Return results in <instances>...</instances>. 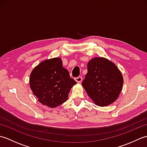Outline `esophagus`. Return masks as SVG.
<instances>
[{
  "label": "esophagus",
  "mask_w": 147,
  "mask_h": 147,
  "mask_svg": "<svg viewBox=\"0 0 147 147\" xmlns=\"http://www.w3.org/2000/svg\"><path fill=\"white\" fill-rule=\"evenodd\" d=\"M83 80V78L82 76H78L75 78V81L77 83H81Z\"/></svg>",
  "instance_id": "obj_1"
}]
</instances>
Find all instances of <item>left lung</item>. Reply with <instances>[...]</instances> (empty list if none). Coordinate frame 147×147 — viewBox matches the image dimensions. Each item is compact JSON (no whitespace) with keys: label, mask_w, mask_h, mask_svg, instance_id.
Returning a JSON list of instances; mask_svg holds the SVG:
<instances>
[{"label":"left lung","mask_w":147,"mask_h":147,"mask_svg":"<svg viewBox=\"0 0 147 147\" xmlns=\"http://www.w3.org/2000/svg\"><path fill=\"white\" fill-rule=\"evenodd\" d=\"M88 73L82 82L87 94L101 107L113 103L121 93L123 78L113 62L103 57H95L87 65Z\"/></svg>","instance_id":"left-lung-1"}]
</instances>
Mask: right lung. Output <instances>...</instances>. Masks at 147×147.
<instances>
[{"mask_svg":"<svg viewBox=\"0 0 147 147\" xmlns=\"http://www.w3.org/2000/svg\"><path fill=\"white\" fill-rule=\"evenodd\" d=\"M76 83L59 57L42 62L30 74V85L33 94L41 104L52 108L67 100Z\"/></svg>","mask_w":147,"mask_h":147,"instance_id":"1","label":"right lung"}]
</instances>
